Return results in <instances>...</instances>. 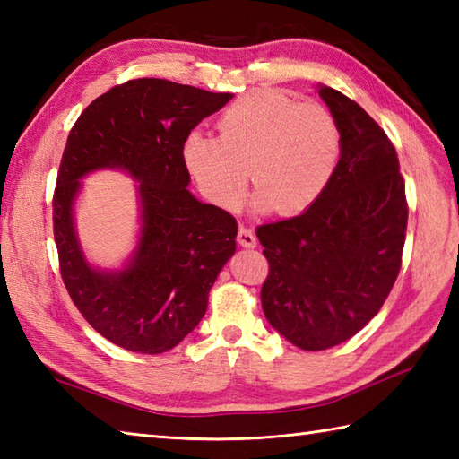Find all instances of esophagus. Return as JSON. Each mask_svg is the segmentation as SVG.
<instances>
[{"label":"esophagus","instance_id":"34e87169","mask_svg":"<svg viewBox=\"0 0 459 459\" xmlns=\"http://www.w3.org/2000/svg\"><path fill=\"white\" fill-rule=\"evenodd\" d=\"M237 240H238V245L245 247V248H255V247L258 245L256 235H255V232H252V229H248V227H240V229H238Z\"/></svg>","mask_w":459,"mask_h":459}]
</instances>
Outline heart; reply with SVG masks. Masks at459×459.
<instances>
[{
	"label": "heart",
	"instance_id": "obj_1",
	"mask_svg": "<svg viewBox=\"0 0 459 459\" xmlns=\"http://www.w3.org/2000/svg\"><path fill=\"white\" fill-rule=\"evenodd\" d=\"M341 152L337 122L316 102L278 91H252L219 118V138L191 132L183 161L204 199L237 209L252 179L255 207L281 214L307 211L333 178Z\"/></svg>",
	"mask_w": 459,
	"mask_h": 459
}]
</instances>
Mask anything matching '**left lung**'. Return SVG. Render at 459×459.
<instances>
[{"instance_id": "8db88e82", "label": "left lung", "mask_w": 459, "mask_h": 459, "mask_svg": "<svg viewBox=\"0 0 459 459\" xmlns=\"http://www.w3.org/2000/svg\"><path fill=\"white\" fill-rule=\"evenodd\" d=\"M341 134L324 195L298 217L260 224L268 278L260 299L280 335L304 351L357 335L391 294L403 264L408 203L385 130L329 86H319Z\"/></svg>"}]
</instances>
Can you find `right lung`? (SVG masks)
Segmentation results:
<instances>
[{
  "label": "right lung",
  "mask_w": 459,
  "mask_h": 459,
  "mask_svg": "<svg viewBox=\"0 0 459 459\" xmlns=\"http://www.w3.org/2000/svg\"><path fill=\"white\" fill-rule=\"evenodd\" d=\"M230 92L135 79L99 96L74 122L53 195L65 288L82 317L132 353L169 351L199 325L219 272L237 250V219L187 191L183 142ZM104 167L141 181L143 235L131 264L100 273L83 260L72 222L79 178Z\"/></svg>",
  "instance_id": "add662e5"
}]
</instances>
